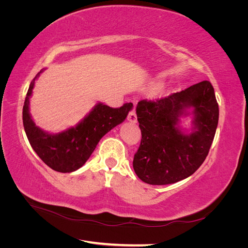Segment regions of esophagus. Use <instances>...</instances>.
Returning <instances> with one entry per match:
<instances>
[{"instance_id": "esophagus-1", "label": "esophagus", "mask_w": 248, "mask_h": 248, "mask_svg": "<svg viewBox=\"0 0 248 248\" xmlns=\"http://www.w3.org/2000/svg\"><path fill=\"white\" fill-rule=\"evenodd\" d=\"M127 119H128V121L132 122V123H136L137 120H138V117H137V112H136V108H132L130 111L128 116H127Z\"/></svg>"}]
</instances>
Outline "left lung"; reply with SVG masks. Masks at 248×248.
Listing matches in <instances>:
<instances>
[{"label":"left lung","instance_id":"8db88e82","mask_svg":"<svg viewBox=\"0 0 248 248\" xmlns=\"http://www.w3.org/2000/svg\"><path fill=\"white\" fill-rule=\"evenodd\" d=\"M193 107L194 131L183 135L178 118ZM141 131L140 145L134 154L138 177L151 185H166L191 176L204 162L218 124L219 108L214 89L208 80L181 92L138 103Z\"/></svg>","mask_w":248,"mask_h":248}]
</instances>
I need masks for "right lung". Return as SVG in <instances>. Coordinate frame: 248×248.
<instances>
[{
	"instance_id": "right-lung-1",
	"label": "right lung",
	"mask_w": 248,
	"mask_h": 248,
	"mask_svg": "<svg viewBox=\"0 0 248 248\" xmlns=\"http://www.w3.org/2000/svg\"><path fill=\"white\" fill-rule=\"evenodd\" d=\"M35 78L26 96L22 122L34 151L46 166L60 172H71L84 166L101 138L122 123L132 108L131 102L116 108L98 103L77 127L58 134H49L37 127L30 116L29 99L32 95Z\"/></svg>"
}]
</instances>
